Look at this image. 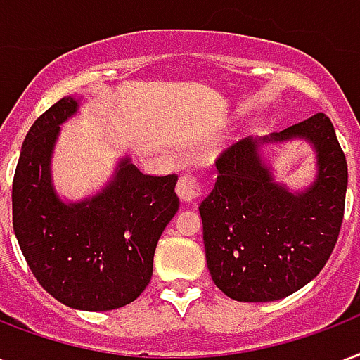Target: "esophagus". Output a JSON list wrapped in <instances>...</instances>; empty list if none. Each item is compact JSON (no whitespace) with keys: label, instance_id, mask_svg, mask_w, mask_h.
Here are the masks:
<instances>
[{"label":"esophagus","instance_id":"34e87169","mask_svg":"<svg viewBox=\"0 0 360 360\" xmlns=\"http://www.w3.org/2000/svg\"><path fill=\"white\" fill-rule=\"evenodd\" d=\"M175 192H177V196L183 202H194V200H198L204 194V186H202L198 177L183 174L179 177V181H177Z\"/></svg>","mask_w":360,"mask_h":360}]
</instances>
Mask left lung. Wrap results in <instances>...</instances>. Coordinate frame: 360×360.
<instances>
[{
    "instance_id": "1",
    "label": "left lung",
    "mask_w": 360,
    "mask_h": 360,
    "mask_svg": "<svg viewBox=\"0 0 360 360\" xmlns=\"http://www.w3.org/2000/svg\"><path fill=\"white\" fill-rule=\"evenodd\" d=\"M317 149L311 188L290 194L271 181L259 143L241 139L217 156V183L200 205L213 283L238 302H271L302 289L333 255L344 221L347 162L330 119L315 113L274 134Z\"/></svg>"
}]
</instances>
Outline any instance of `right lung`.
Returning <instances> with one entry per match:
<instances>
[{
  "label": "right lung",
  "mask_w": 360,
  "mask_h": 360,
  "mask_svg": "<svg viewBox=\"0 0 360 360\" xmlns=\"http://www.w3.org/2000/svg\"><path fill=\"white\" fill-rule=\"evenodd\" d=\"M73 98L46 109L27 131L13 179V229L30 270L56 300L84 311L122 308L153 276L162 230L177 213V175L141 174L124 160L96 198L62 204L49 162Z\"/></svg>",
  "instance_id": "add662e5"
}]
</instances>
